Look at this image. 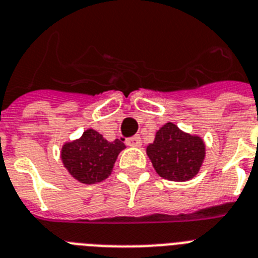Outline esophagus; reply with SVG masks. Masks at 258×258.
I'll list each match as a JSON object with an SVG mask.
<instances>
[{
    "label": "esophagus",
    "mask_w": 258,
    "mask_h": 258,
    "mask_svg": "<svg viewBox=\"0 0 258 258\" xmlns=\"http://www.w3.org/2000/svg\"><path fill=\"white\" fill-rule=\"evenodd\" d=\"M125 145L131 146V147H139L142 145V139L139 135H135V137L127 138L125 139Z\"/></svg>",
    "instance_id": "obj_1"
}]
</instances>
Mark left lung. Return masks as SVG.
Wrapping results in <instances>:
<instances>
[{"label": "left lung", "mask_w": 258, "mask_h": 258, "mask_svg": "<svg viewBox=\"0 0 258 258\" xmlns=\"http://www.w3.org/2000/svg\"><path fill=\"white\" fill-rule=\"evenodd\" d=\"M147 155L155 171L165 179H191L200 171L205 158L204 141L166 123L158 130L154 143L147 146Z\"/></svg>", "instance_id": "obj_1"}]
</instances>
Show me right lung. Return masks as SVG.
Here are the masks:
<instances>
[{
  "label": "right lung",
  "mask_w": 258,
  "mask_h": 258,
  "mask_svg": "<svg viewBox=\"0 0 258 258\" xmlns=\"http://www.w3.org/2000/svg\"><path fill=\"white\" fill-rule=\"evenodd\" d=\"M124 143L119 139L105 141L95 130H87L80 139L62 147L61 159L71 175L82 183H96L111 174L113 163Z\"/></svg>",
  "instance_id": "add662e5"
}]
</instances>
